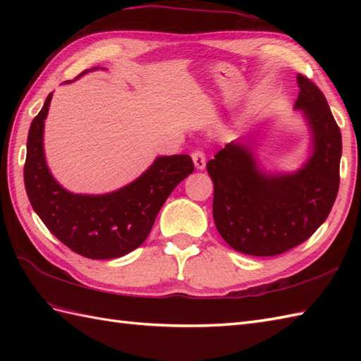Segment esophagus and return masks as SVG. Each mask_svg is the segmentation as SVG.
Here are the masks:
<instances>
[{
    "label": "esophagus",
    "instance_id": "1",
    "mask_svg": "<svg viewBox=\"0 0 361 361\" xmlns=\"http://www.w3.org/2000/svg\"><path fill=\"white\" fill-rule=\"evenodd\" d=\"M192 161H194V164H195V169H198V171H202V169H204V166H206V157H204V153L202 150H195L192 153Z\"/></svg>",
    "mask_w": 361,
    "mask_h": 361
}]
</instances>
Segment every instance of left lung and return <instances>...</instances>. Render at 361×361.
I'll list each match as a JSON object with an SVG mask.
<instances>
[{
  "mask_svg": "<svg viewBox=\"0 0 361 361\" xmlns=\"http://www.w3.org/2000/svg\"><path fill=\"white\" fill-rule=\"evenodd\" d=\"M295 110L309 127V158L293 172L260 166L255 145L228 142L206 169L214 183L212 216L224 240L250 256H276L324 224L340 186L341 133L324 94L298 74Z\"/></svg>",
  "mask_w": 361,
  "mask_h": 361,
  "instance_id": "left-lung-1",
  "label": "left lung"
}]
</instances>
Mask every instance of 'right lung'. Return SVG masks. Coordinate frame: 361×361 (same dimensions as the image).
I'll return each mask as SVG.
<instances>
[{
    "label": "right lung",
    "instance_id": "1",
    "mask_svg": "<svg viewBox=\"0 0 361 361\" xmlns=\"http://www.w3.org/2000/svg\"><path fill=\"white\" fill-rule=\"evenodd\" d=\"M96 70L99 66L80 75ZM51 99L52 93L27 135L25 186L29 202L46 228L78 255L88 259L126 256L147 239L167 197L194 172L192 159L189 155L158 157L136 180L113 192H70L46 164L43 133Z\"/></svg>",
    "mask_w": 361,
    "mask_h": 361
}]
</instances>
